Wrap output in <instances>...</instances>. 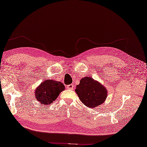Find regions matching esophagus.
Returning a JSON list of instances; mask_svg holds the SVG:
<instances>
[{
    "label": "esophagus",
    "instance_id": "34e87169",
    "mask_svg": "<svg viewBox=\"0 0 147 147\" xmlns=\"http://www.w3.org/2000/svg\"><path fill=\"white\" fill-rule=\"evenodd\" d=\"M67 88L69 90H73L74 88V85L73 84H71V85H69L67 86Z\"/></svg>",
    "mask_w": 147,
    "mask_h": 147
}]
</instances>
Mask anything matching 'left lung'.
I'll list each match as a JSON object with an SVG mask.
<instances>
[{"label":"left lung","instance_id":"obj_1","mask_svg":"<svg viewBox=\"0 0 147 147\" xmlns=\"http://www.w3.org/2000/svg\"><path fill=\"white\" fill-rule=\"evenodd\" d=\"M75 92L83 104L91 108L104 103L107 96L105 87L91 77H85L81 80Z\"/></svg>","mask_w":147,"mask_h":147}]
</instances>
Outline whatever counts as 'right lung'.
I'll return each mask as SVG.
<instances>
[{
    "instance_id": "1",
    "label": "right lung",
    "mask_w": 147,
    "mask_h": 147,
    "mask_svg": "<svg viewBox=\"0 0 147 147\" xmlns=\"http://www.w3.org/2000/svg\"><path fill=\"white\" fill-rule=\"evenodd\" d=\"M65 90L64 84L54 80H47L40 84L35 90V97L40 104L51 105L62 91Z\"/></svg>"
}]
</instances>
